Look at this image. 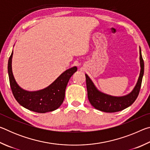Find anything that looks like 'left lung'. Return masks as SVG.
Listing matches in <instances>:
<instances>
[{
  "mask_svg": "<svg viewBox=\"0 0 150 150\" xmlns=\"http://www.w3.org/2000/svg\"><path fill=\"white\" fill-rule=\"evenodd\" d=\"M139 60H140L141 69L136 85L130 94L120 97L110 96L100 93L96 89L88 76L85 74L87 96L88 100L92 106L97 110L105 112H116L122 110L132 105L139 95L144 72V63L142 56L140 47H139Z\"/></svg>",
  "mask_w": 150,
  "mask_h": 150,
  "instance_id": "8db88e82",
  "label": "left lung"
}]
</instances>
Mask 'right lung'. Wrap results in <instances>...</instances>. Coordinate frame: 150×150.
Segmentation results:
<instances>
[{
	"label": "right lung",
	"mask_w": 150,
	"mask_h": 150,
	"mask_svg": "<svg viewBox=\"0 0 150 150\" xmlns=\"http://www.w3.org/2000/svg\"><path fill=\"white\" fill-rule=\"evenodd\" d=\"M12 55L13 52L8 59V71L12 92L17 102L24 108L38 113H45L59 108L64 100L65 88L69 79L77 71V68L73 67L66 70L44 89L29 92L20 88L14 79L12 71Z\"/></svg>",
	"instance_id": "add662e5"
}]
</instances>
